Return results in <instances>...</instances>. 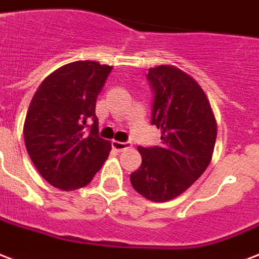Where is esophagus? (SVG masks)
<instances>
[{"label": "esophagus", "instance_id": "esophagus-1", "mask_svg": "<svg viewBox=\"0 0 259 259\" xmlns=\"http://www.w3.org/2000/svg\"><path fill=\"white\" fill-rule=\"evenodd\" d=\"M131 143L130 142H118V141H113L112 142V147H113L116 151H122V150H127V149H131Z\"/></svg>", "mask_w": 259, "mask_h": 259}]
</instances>
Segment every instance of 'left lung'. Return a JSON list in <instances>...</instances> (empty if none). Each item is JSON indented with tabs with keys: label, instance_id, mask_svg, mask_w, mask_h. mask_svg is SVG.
<instances>
[{
	"label": "left lung",
	"instance_id": "obj_1",
	"mask_svg": "<svg viewBox=\"0 0 259 259\" xmlns=\"http://www.w3.org/2000/svg\"><path fill=\"white\" fill-rule=\"evenodd\" d=\"M154 91L151 124L161 130V145L142 147V164L132 172V187L153 202H166L186 191L210 164L217 124L205 91L174 65L150 68Z\"/></svg>",
	"mask_w": 259,
	"mask_h": 259
}]
</instances>
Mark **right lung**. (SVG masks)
Listing matches in <instances>:
<instances>
[{
  "mask_svg": "<svg viewBox=\"0 0 259 259\" xmlns=\"http://www.w3.org/2000/svg\"><path fill=\"white\" fill-rule=\"evenodd\" d=\"M112 68L97 61L67 64L50 73L32 97L24 143L36 170L53 187H84L108 158L112 146L98 135L95 102Z\"/></svg>",
  "mask_w": 259,
  "mask_h": 259,
  "instance_id": "obj_1",
  "label": "right lung"
}]
</instances>
